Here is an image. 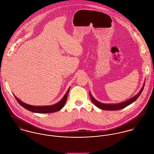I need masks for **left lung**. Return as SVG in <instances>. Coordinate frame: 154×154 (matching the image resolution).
Instances as JSON below:
<instances>
[{
	"label": "left lung",
	"mask_w": 154,
	"mask_h": 154,
	"mask_svg": "<svg viewBox=\"0 0 154 154\" xmlns=\"http://www.w3.org/2000/svg\"><path fill=\"white\" fill-rule=\"evenodd\" d=\"M144 86H145V84H143L142 88L140 89V91L139 92V93L137 94H136L134 97H132V98H131L130 100H128V101H126L125 102L119 103V104H103V103H101L98 101L97 100H96L91 95V94L90 93H89V96H90L91 100L92 101V103L99 109H101L104 110H120V109H122L123 108H125L126 107L131 104L134 101H135L137 99V98L140 96L142 92L143 91Z\"/></svg>",
	"instance_id": "left-lung-1"
}]
</instances>
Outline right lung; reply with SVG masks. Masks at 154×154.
Wrapping results in <instances>:
<instances>
[{
  "label": "right lung",
  "mask_w": 154,
  "mask_h": 154,
  "mask_svg": "<svg viewBox=\"0 0 154 154\" xmlns=\"http://www.w3.org/2000/svg\"><path fill=\"white\" fill-rule=\"evenodd\" d=\"M70 88L68 89L67 91L66 92V94L64 95L63 98L57 103L51 105V106H31L29 104H27L25 103H23L20 100H19L15 95H14L18 102V103L23 107L24 109L33 112H37V113H50V112H56L57 111L61 110L63 106H65L66 103V100H67V95L69 93Z\"/></svg>",
  "instance_id": "add662e5"
}]
</instances>
